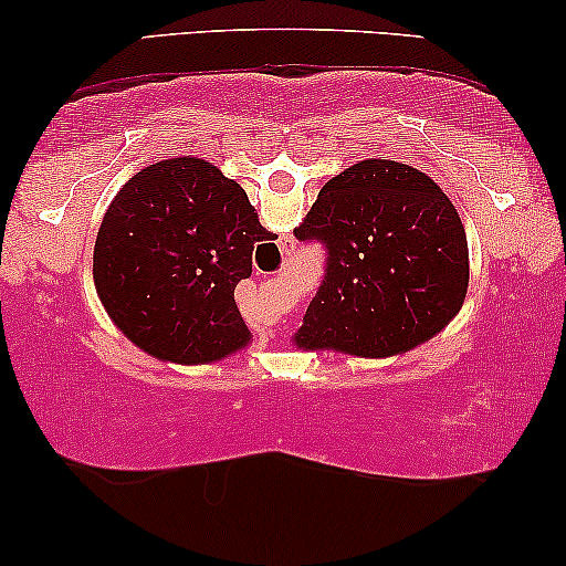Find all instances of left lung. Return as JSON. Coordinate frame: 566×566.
Instances as JSON below:
<instances>
[{
    "label": "left lung",
    "instance_id": "8db88e82",
    "mask_svg": "<svg viewBox=\"0 0 566 566\" xmlns=\"http://www.w3.org/2000/svg\"><path fill=\"white\" fill-rule=\"evenodd\" d=\"M293 234L327 250L298 347L389 358L438 335L467 298L459 211L401 161L366 159L332 177Z\"/></svg>",
    "mask_w": 566,
    "mask_h": 566
}]
</instances>
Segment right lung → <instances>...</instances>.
<instances>
[{"instance_id":"1","label":"right lung","mask_w":566,"mask_h":566,"mask_svg":"<svg viewBox=\"0 0 566 566\" xmlns=\"http://www.w3.org/2000/svg\"><path fill=\"white\" fill-rule=\"evenodd\" d=\"M270 239L247 192L196 157L165 159L118 190L95 242L97 296L123 335L154 358L211 363L250 329L234 289Z\"/></svg>"}]
</instances>
